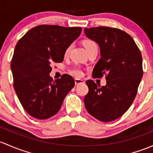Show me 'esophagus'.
I'll list each match as a JSON object with an SVG mask.
<instances>
[{"label":"esophagus","instance_id":"34e87169","mask_svg":"<svg viewBox=\"0 0 153 153\" xmlns=\"http://www.w3.org/2000/svg\"><path fill=\"white\" fill-rule=\"evenodd\" d=\"M85 82L81 79H78V78H75V85H79V84H83Z\"/></svg>","mask_w":153,"mask_h":153}]
</instances>
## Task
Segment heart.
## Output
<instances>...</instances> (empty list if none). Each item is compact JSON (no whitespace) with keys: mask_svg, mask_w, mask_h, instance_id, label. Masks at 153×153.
Here are the masks:
<instances>
[{"mask_svg":"<svg viewBox=\"0 0 153 153\" xmlns=\"http://www.w3.org/2000/svg\"><path fill=\"white\" fill-rule=\"evenodd\" d=\"M83 45H84L85 48L86 49V51H87V52L89 51H90V50L92 49V48L97 47V44H96L95 42L92 39H85L84 41L83 42ZM71 48H72V45H70L67 48V49H66L65 56L68 55L70 50H71ZM70 72L71 75H74V76L75 77H81L82 75L81 70L80 68H78V67H74V68L71 69V70H70Z\"/></svg>","mask_w":153,"mask_h":153,"instance_id":"1","label":"heart"}]
</instances>
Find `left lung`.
Here are the masks:
<instances>
[{"mask_svg":"<svg viewBox=\"0 0 153 153\" xmlns=\"http://www.w3.org/2000/svg\"><path fill=\"white\" fill-rule=\"evenodd\" d=\"M84 32L100 49L92 77L105 75L106 79L101 87L92 80L86 81L89 92L83 100L85 107L100 121L111 122L122 117L136 97L143 76L142 56L133 39L124 30L100 26L85 28Z\"/></svg>","mask_w":153,"mask_h":153,"instance_id":"left-lung-1","label":"left lung"}]
</instances>
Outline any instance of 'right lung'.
<instances>
[{
  "instance_id": "1",
  "label": "right lung",
  "mask_w": 153,
  "mask_h": 153,
  "mask_svg": "<svg viewBox=\"0 0 153 153\" xmlns=\"http://www.w3.org/2000/svg\"><path fill=\"white\" fill-rule=\"evenodd\" d=\"M80 27L40 25L28 30L17 42L11 69L14 89L25 111L38 120L59 112L75 86L72 76L64 74L53 80L51 64L63 62L66 49L79 36Z\"/></svg>"
}]
</instances>
